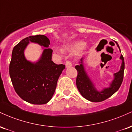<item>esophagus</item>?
I'll return each mask as SVG.
<instances>
[{
    "instance_id": "34e87169",
    "label": "esophagus",
    "mask_w": 132,
    "mask_h": 132,
    "mask_svg": "<svg viewBox=\"0 0 132 132\" xmlns=\"http://www.w3.org/2000/svg\"><path fill=\"white\" fill-rule=\"evenodd\" d=\"M65 64H66V68H69L72 66V63H71V62L70 61H69V60H67V61H66Z\"/></svg>"
}]
</instances>
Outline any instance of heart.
Returning a JSON list of instances; mask_svg holds the SVG:
<instances>
[{
	"instance_id": "obj_1",
	"label": "heart",
	"mask_w": 132,
	"mask_h": 132,
	"mask_svg": "<svg viewBox=\"0 0 132 132\" xmlns=\"http://www.w3.org/2000/svg\"><path fill=\"white\" fill-rule=\"evenodd\" d=\"M83 47H84V43L82 42H75L68 46L63 47V51L64 52L70 53H76L82 49Z\"/></svg>"
}]
</instances>
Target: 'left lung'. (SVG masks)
Returning a JSON list of instances; mask_svg holds the SVG:
<instances>
[{"mask_svg": "<svg viewBox=\"0 0 132 132\" xmlns=\"http://www.w3.org/2000/svg\"><path fill=\"white\" fill-rule=\"evenodd\" d=\"M116 43L120 49L118 43L117 42ZM120 59L122 60L120 70L117 73L114 74V79L110 84V87L107 89H104L101 92L97 91L95 89L92 82L89 79L88 76L84 71V66L82 65V58L81 59L80 64L75 66V68L78 71V75L76 78V86L79 91L85 99L91 102H102L108 99L119 90L123 81L124 69H125L124 58L122 55H121Z\"/></svg>", "mask_w": 132, "mask_h": 132, "instance_id": "obj_1", "label": "left lung"}]
</instances>
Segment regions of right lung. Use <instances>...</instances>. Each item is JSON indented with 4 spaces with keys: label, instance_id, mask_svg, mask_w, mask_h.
<instances>
[{
    "label": "right lung",
    "instance_id": "add662e5",
    "mask_svg": "<svg viewBox=\"0 0 132 132\" xmlns=\"http://www.w3.org/2000/svg\"><path fill=\"white\" fill-rule=\"evenodd\" d=\"M30 42L46 48L50 45L49 39L43 35L23 39L13 49L9 74L13 88L23 100L33 104H45L52 98L65 65L51 61L53 50L50 48L44 50L37 63L27 61L23 51Z\"/></svg>",
    "mask_w": 132,
    "mask_h": 132
}]
</instances>
